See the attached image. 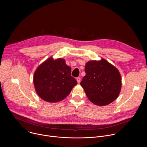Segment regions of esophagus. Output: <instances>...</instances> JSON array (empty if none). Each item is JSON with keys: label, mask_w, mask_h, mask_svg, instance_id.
<instances>
[{"label": "esophagus", "mask_w": 147, "mask_h": 147, "mask_svg": "<svg viewBox=\"0 0 147 147\" xmlns=\"http://www.w3.org/2000/svg\"><path fill=\"white\" fill-rule=\"evenodd\" d=\"M76 80H77V81L78 83L80 82V81H81V78L80 77H77Z\"/></svg>", "instance_id": "obj_1"}]
</instances>
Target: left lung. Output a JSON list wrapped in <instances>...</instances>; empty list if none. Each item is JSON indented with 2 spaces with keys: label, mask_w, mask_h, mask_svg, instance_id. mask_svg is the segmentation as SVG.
I'll list each match as a JSON object with an SVG mask.
<instances>
[{
  "label": "left lung",
  "mask_w": 147,
  "mask_h": 147,
  "mask_svg": "<svg viewBox=\"0 0 147 147\" xmlns=\"http://www.w3.org/2000/svg\"><path fill=\"white\" fill-rule=\"evenodd\" d=\"M85 71L80 84L91 102L106 106L116 99L121 88V77L116 67L102 58L88 61Z\"/></svg>",
  "instance_id": "8db88e82"
}]
</instances>
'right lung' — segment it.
<instances>
[{
    "label": "right lung",
    "mask_w": 147,
    "mask_h": 147,
    "mask_svg": "<svg viewBox=\"0 0 147 147\" xmlns=\"http://www.w3.org/2000/svg\"><path fill=\"white\" fill-rule=\"evenodd\" d=\"M33 82L38 95L50 103L64 99L77 84L76 79L71 76V68L66 64L65 60L52 57L37 67Z\"/></svg>",
    "instance_id": "1"
}]
</instances>
